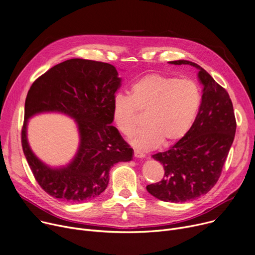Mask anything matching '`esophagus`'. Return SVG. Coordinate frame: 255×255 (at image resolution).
I'll list each match as a JSON object with an SVG mask.
<instances>
[{"mask_svg":"<svg viewBox=\"0 0 255 255\" xmlns=\"http://www.w3.org/2000/svg\"><path fill=\"white\" fill-rule=\"evenodd\" d=\"M133 155H134V157H136V158H144L145 157V154L140 152V151H134Z\"/></svg>","mask_w":255,"mask_h":255,"instance_id":"obj_1","label":"esophagus"}]
</instances>
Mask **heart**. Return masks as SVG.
<instances>
[{
  "mask_svg": "<svg viewBox=\"0 0 255 255\" xmlns=\"http://www.w3.org/2000/svg\"><path fill=\"white\" fill-rule=\"evenodd\" d=\"M201 104V92L190 80L148 74L132 84L130 96L117 94L112 101L115 126L128 135L136 126L138 111L146 112L144 127L134 131L130 143L151 150L161 143L168 147L182 141L190 130Z\"/></svg>",
  "mask_w": 255,
  "mask_h": 255,
  "instance_id": "obj_1",
  "label": "heart"
}]
</instances>
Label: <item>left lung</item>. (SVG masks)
Segmentation results:
<instances>
[{"label":"left lung","instance_id":"1","mask_svg":"<svg viewBox=\"0 0 255 255\" xmlns=\"http://www.w3.org/2000/svg\"><path fill=\"white\" fill-rule=\"evenodd\" d=\"M198 69L202 101L185 138L167 151L152 155L164 168L163 179L147 191L165 202H186L205 195L217 184L236 132V120L228 92L201 66L187 60L169 61Z\"/></svg>","mask_w":255,"mask_h":255}]
</instances>
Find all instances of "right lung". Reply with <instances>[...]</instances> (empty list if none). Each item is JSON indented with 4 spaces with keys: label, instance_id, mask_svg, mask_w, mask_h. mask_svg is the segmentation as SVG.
<instances>
[{
    "label": "right lung",
    "instance_id": "right-lung-1",
    "mask_svg": "<svg viewBox=\"0 0 255 255\" xmlns=\"http://www.w3.org/2000/svg\"><path fill=\"white\" fill-rule=\"evenodd\" d=\"M121 86L122 78L113 65L74 58L55 65L30 87L22 149L36 182L52 197L68 202L94 199L107 188L111 166L132 159L133 150L111 126L112 101ZM49 112L72 118L80 136L75 157L59 168L43 163L27 140L28 120Z\"/></svg>",
    "mask_w": 255,
    "mask_h": 255
}]
</instances>
